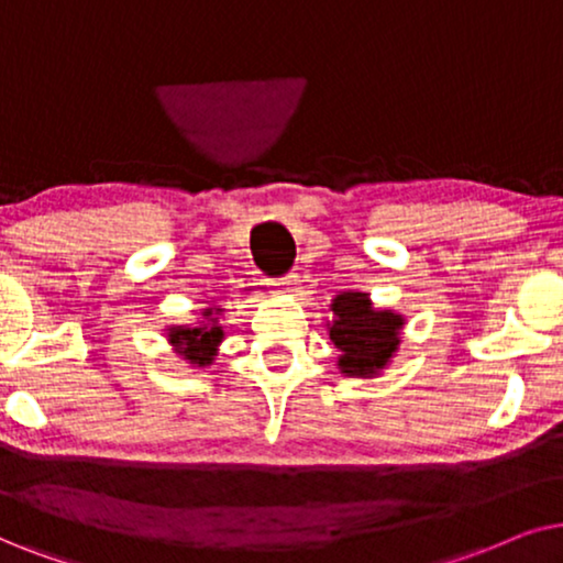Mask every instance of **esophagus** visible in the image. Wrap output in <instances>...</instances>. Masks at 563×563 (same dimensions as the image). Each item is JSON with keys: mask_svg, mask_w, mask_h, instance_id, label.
Returning <instances> with one entry per match:
<instances>
[{"mask_svg": "<svg viewBox=\"0 0 563 563\" xmlns=\"http://www.w3.org/2000/svg\"><path fill=\"white\" fill-rule=\"evenodd\" d=\"M296 286H298V275H294V273L269 280V288H273L275 294H290V290H294Z\"/></svg>", "mask_w": 563, "mask_h": 563, "instance_id": "obj_1", "label": "esophagus"}]
</instances>
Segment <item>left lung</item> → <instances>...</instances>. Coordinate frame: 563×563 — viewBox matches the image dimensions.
<instances>
[{
    "label": "left lung",
    "mask_w": 563,
    "mask_h": 563,
    "mask_svg": "<svg viewBox=\"0 0 563 563\" xmlns=\"http://www.w3.org/2000/svg\"><path fill=\"white\" fill-rule=\"evenodd\" d=\"M334 321L329 340L340 350V373L352 378H373L399 350L404 317L373 309L368 294L344 290L332 301Z\"/></svg>",
    "instance_id": "8db88e82"
}]
</instances>
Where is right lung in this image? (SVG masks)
<instances>
[{"label": "right lung", "mask_w": 563, "mask_h": 563, "mask_svg": "<svg viewBox=\"0 0 563 563\" xmlns=\"http://www.w3.org/2000/svg\"><path fill=\"white\" fill-rule=\"evenodd\" d=\"M213 313H221V309H203V324L198 327H172L169 342L187 363L195 368H206L213 363L216 350L223 340V327H219V319Z\"/></svg>", "instance_id": "obj_1"}]
</instances>
